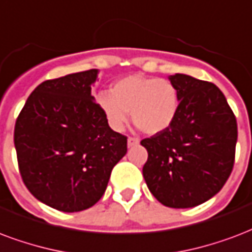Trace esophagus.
I'll use <instances>...</instances> for the list:
<instances>
[{
	"label": "esophagus",
	"mask_w": 252,
	"mask_h": 252,
	"mask_svg": "<svg viewBox=\"0 0 252 252\" xmlns=\"http://www.w3.org/2000/svg\"><path fill=\"white\" fill-rule=\"evenodd\" d=\"M138 143H139V139H138V138L128 137V139H127V146L128 147L135 146V145H138Z\"/></svg>",
	"instance_id": "esophagus-1"
}]
</instances>
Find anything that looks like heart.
Segmentation results:
<instances>
[{"mask_svg": "<svg viewBox=\"0 0 252 252\" xmlns=\"http://www.w3.org/2000/svg\"><path fill=\"white\" fill-rule=\"evenodd\" d=\"M97 102L115 131L124 130L131 111L134 124L154 135L171 126L179 110L181 95L169 79L134 74L113 83L110 93H101Z\"/></svg>", "mask_w": 252, "mask_h": 252, "instance_id": "obj_1", "label": "heart"}]
</instances>
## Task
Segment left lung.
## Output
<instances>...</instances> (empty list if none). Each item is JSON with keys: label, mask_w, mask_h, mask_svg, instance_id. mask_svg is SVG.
I'll list each match as a JSON object with an SVG mask.
<instances>
[{"label": "left lung", "mask_w": 252, "mask_h": 252, "mask_svg": "<svg viewBox=\"0 0 252 252\" xmlns=\"http://www.w3.org/2000/svg\"><path fill=\"white\" fill-rule=\"evenodd\" d=\"M181 105L171 126L141 145L149 157L143 178L151 194L173 209L203 203L230 177L238 126L226 97L214 83L191 75H170Z\"/></svg>", "instance_id": "left-lung-1"}]
</instances>
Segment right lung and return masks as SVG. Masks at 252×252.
<instances>
[{
    "instance_id": "right-lung-1",
    "label": "right lung",
    "mask_w": 252,
    "mask_h": 252,
    "mask_svg": "<svg viewBox=\"0 0 252 252\" xmlns=\"http://www.w3.org/2000/svg\"><path fill=\"white\" fill-rule=\"evenodd\" d=\"M98 70L45 81L17 118L14 146L22 181L38 200L63 213L92 207L127 138L111 130L92 95Z\"/></svg>"
}]
</instances>
